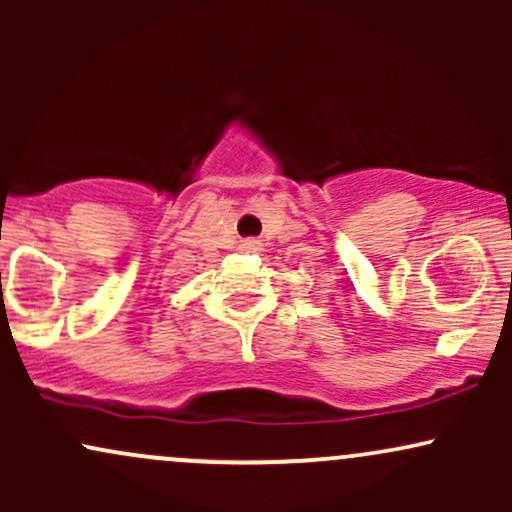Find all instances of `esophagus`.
<instances>
[{
  "mask_svg": "<svg viewBox=\"0 0 512 512\" xmlns=\"http://www.w3.org/2000/svg\"><path fill=\"white\" fill-rule=\"evenodd\" d=\"M243 250L245 252H260L262 250V243H260V240H245Z\"/></svg>",
  "mask_w": 512,
  "mask_h": 512,
  "instance_id": "esophagus-1",
  "label": "esophagus"
}]
</instances>
